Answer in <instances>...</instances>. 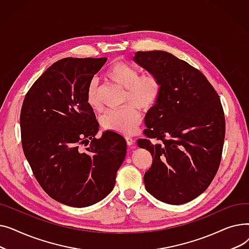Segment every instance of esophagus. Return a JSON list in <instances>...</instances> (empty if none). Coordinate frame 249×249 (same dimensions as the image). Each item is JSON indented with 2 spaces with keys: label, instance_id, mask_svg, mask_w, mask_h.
<instances>
[{
  "label": "esophagus",
  "instance_id": "esophagus-1",
  "mask_svg": "<svg viewBox=\"0 0 249 249\" xmlns=\"http://www.w3.org/2000/svg\"><path fill=\"white\" fill-rule=\"evenodd\" d=\"M125 140H126L127 145H129V146H131V145L133 144V142H134L133 138H132L131 136H128V135H126V136H125Z\"/></svg>",
  "mask_w": 249,
  "mask_h": 249
}]
</instances>
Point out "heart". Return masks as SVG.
I'll return each mask as SVG.
<instances>
[{"label":"heart","instance_id":"heart-1","mask_svg":"<svg viewBox=\"0 0 249 249\" xmlns=\"http://www.w3.org/2000/svg\"><path fill=\"white\" fill-rule=\"evenodd\" d=\"M110 81L125 89L124 103L126 105L120 110L109 111L101 118L104 129L120 134L134 132L140 124L141 115L137 107L143 111H148L159 102L162 84L160 76L151 71L139 74L136 68L124 61H114L106 71ZM87 103L91 110L102 111V104L98 95V84L89 82L87 93Z\"/></svg>","mask_w":249,"mask_h":249}]
</instances>
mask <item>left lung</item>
Instances as JSON below:
<instances>
[{
	"label": "left lung",
	"instance_id": "1",
	"mask_svg": "<svg viewBox=\"0 0 249 249\" xmlns=\"http://www.w3.org/2000/svg\"><path fill=\"white\" fill-rule=\"evenodd\" d=\"M134 61L162 84L145 117V138L137 140L152 155L145 188L166 204L188 203L210 186L220 165L225 138L220 98L199 70L166 51H137Z\"/></svg>",
	"mask_w": 249,
	"mask_h": 249
}]
</instances>
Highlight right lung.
Here are the masks:
<instances>
[{"mask_svg":"<svg viewBox=\"0 0 249 249\" xmlns=\"http://www.w3.org/2000/svg\"><path fill=\"white\" fill-rule=\"evenodd\" d=\"M107 57L62 58L27 91L20 114L21 141L44 192L64 205L83 208L113 190L126 155L124 137L96 134L99 123L87 103V88Z\"/></svg>","mask_w":249,"mask_h":249,"instance_id":"add662e5","label":"right lung"}]
</instances>
